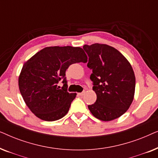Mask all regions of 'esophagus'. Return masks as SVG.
<instances>
[{"mask_svg": "<svg viewBox=\"0 0 158 158\" xmlns=\"http://www.w3.org/2000/svg\"><path fill=\"white\" fill-rule=\"evenodd\" d=\"M84 94H85V91H83V92H82V93H79V94H78V95H79L80 96H83Z\"/></svg>", "mask_w": 158, "mask_h": 158, "instance_id": "34e87169", "label": "esophagus"}]
</instances>
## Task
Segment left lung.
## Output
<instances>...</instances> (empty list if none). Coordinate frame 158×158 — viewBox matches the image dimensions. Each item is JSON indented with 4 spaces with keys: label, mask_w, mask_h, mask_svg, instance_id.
<instances>
[{
    "label": "left lung",
    "mask_w": 158,
    "mask_h": 158,
    "mask_svg": "<svg viewBox=\"0 0 158 158\" xmlns=\"http://www.w3.org/2000/svg\"><path fill=\"white\" fill-rule=\"evenodd\" d=\"M87 66L92 70L90 78L96 101L88 105L95 117L109 122L123 115L132 103L135 75L131 64L117 49L103 44H85Z\"/></svg>",
    "instance_id": "8db88e82"
}]
</instances>
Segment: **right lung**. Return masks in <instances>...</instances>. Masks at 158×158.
<instances>
[{"mask_svg":"<svg viewBox=\"0 0 158 158\" xmlns=\"http://www.w3.org/2000/svg\"><path fill=\"white\" fill-rule=\"evenodd\" d=\"M87 61L81 47L55 46L45 47L26 62L19 77V87L32 113L47 122L65 116L77 95L68 92L65 71L70 64ZM60 80L62 88L58 85Z\"/></svg>","mask_w":158,"mask_h":158,"instance_id":"right-lung-1","label":"right lung"}]
</instances>
